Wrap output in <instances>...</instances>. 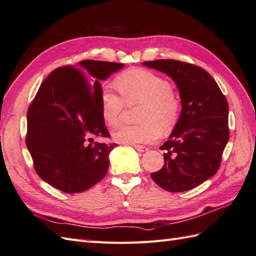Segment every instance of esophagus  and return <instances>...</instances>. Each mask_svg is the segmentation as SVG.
I'll use <instances>...</instances> for the list:
<instances>
[{"label": "esophagus", "instance_id": "1", "mask_svg": "<svg viewBox=\"0 0 256 256\" xmlns=\"http://www.w3.org/2000/svg\"><path fill=\"white\" fill-rule=\"evenodd\" d=\"M133 147L137 150V152H147V150H148L147 147L142 146V145H134Z\"/></svg>", "mask_w": 256, "mask_h": 256}]
</instances>
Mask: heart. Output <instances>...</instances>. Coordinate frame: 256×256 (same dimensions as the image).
Returning a JSON list of instances; mask_svg holds the SVG:
<instances>
[{"mask_svg":"<svg viewBox=\"0 0 256 256\" xmlns=\"http://www.w3.org/2000/svg\"><path fill=\"white\" fill-rule=\"evenodd\" d=\"M118 95L109 88L100 96V114L109 126H116L126 107L142 104L137 126H122L114 133V140L121 144H149L158 138L160 130L168 133L178 122L182 104L171 90V84L154 71L133 68L124 71L114 80Z\"/></svg>","mask_w":256,"mask_h":256,"instance_id":"obj_1","label":"heart"}]
</instances>
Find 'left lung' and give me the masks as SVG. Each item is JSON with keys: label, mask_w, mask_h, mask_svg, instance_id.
<instances>
[{"label": "left lung", "mask_w": 256, "mask_h": 256, "mask_svg": "<svg viewBox=\"0 0 256 256\" xmlns=\"http://www.w3.org/2000/svg\"><path fill=\"white\" fill-rule=\"evenodd\" d=\"M164 72L180 90L182 114L160 147L164 166L152 178L170 192H187L218 171L229 140L228 102L211 74L198 66L174 60L145 62Z\"/></svg>", "instance_id": "8db88e82"}]
</instances>
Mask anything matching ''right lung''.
I'll list each match as a JSON object with an SVG mask.
<instances>
[{
	"instance_id": "add662e5",
	"label": "right lung",
	"mask_w": 256,
	"mask_h": 256,
	"mask_svg": "<svg viewBox=\"0 0 256 256\" xmlns=\"http://www.w3.org/2000/svg\"><path fill=\"white\" fill-rule=\"evenodd\" d=\"M123 64L82 60L64 66L45 78L27 114L26 145L36 172L48 184L67 192H82L100 182L116 144L109 138L100 114V81Z\"/></svg>"
}]
</instances>
